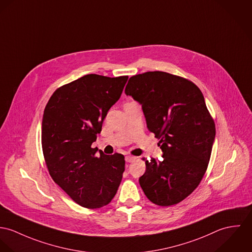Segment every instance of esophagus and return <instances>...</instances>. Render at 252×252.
I'll return each instance as SVG.
<instances>
[{
  "label": "esophagus",
  "mask_w": 252,
  "mask_h": 252,
  "mask_svg": "<svg viewBox=\"0 0 252 252\" xmlns=\"http://www.w3.org/2000/svg\"><path fill=\"white\" fill-rule=\"evenodd\" d=\"M136 159V158L135 157H132V156H126V162H132V161H134Z\"/></svg>",
  "instance_id": "1"
}]
</instances>
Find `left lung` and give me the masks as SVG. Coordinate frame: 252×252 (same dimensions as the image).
<instances>
[{
  "label": "left lung",
  "mask_w": 252,
  "mask_h": 252,
  "mask_svg": "<svg viewBox=\"0 0 252 252\" xmlns=\"http://www.w3.org/2000/svg\"><path fill=\"white\" fill-rule=\"evenodd\" d=\"M125 93L142 105L163 153L161 161H145L140 186L154 204L176 205L199 186L212 154L216 126L203 94L193 82L163 71L131 76Z\"/></svg>",
  "instance_id": "8db88e82"
}]
</instances>
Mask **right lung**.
Returning a JSON list of instances; mask_svg holds the SVG:
<instances>
[{
	"instance_id": "1",
	"label": "right lung",
	"mask_w": 252,
	"mask_h": 252,
	"mask_svg": "<svg viewBox=\"0 0 252 252\" xmlns=\"http://www.w3.org/2000/svg\"><path fill=\"white\" fill-rule=\"evenodd\" d=\"M128 76L87 74L57 89L42 118L41 145L49 174L74 202L88 209L108 205L121 184L125 157L92 148Z\"/></svg>"
}]
</instances>
